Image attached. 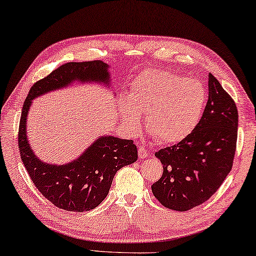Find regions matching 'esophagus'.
I'll return each mask as SVG.
<instances>
[{
  "instance_id": "obj_1",
  "label": "esophagus",
  "mask_w": 256,
  "mask_h": 256,
  "mask_svg": "<svg viewBox=\"0 0 256 256\" xmlns=\"http://www.w3.org/2000/svg\"><path fill=\"white\" fill-rule=\"evenodd\" d=\"M148 150L146 148H145L144 146H140L138 148V156H140V159H145V158H148Z\"/></svg>"
}]
</instances>
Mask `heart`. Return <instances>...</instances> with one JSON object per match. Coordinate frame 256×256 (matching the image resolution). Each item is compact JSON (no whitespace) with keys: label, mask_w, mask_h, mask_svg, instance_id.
Returning <instances> with one entry per match:
<instances>
[{"label":"heart","mask_w":256,"mask_h":256,"mask_svg":"<svg viewBox=\"0 0 256 256\" xmlns=\"http://www.w3.org/2000/svg\"><path fill=\"white\" fill-rule=\"evenodd\" d=\"M207 90L202 82L161 70H148L134 80L130 96L124 98L122 113L134 130L146 113L148 132L162 144L186 140L202 120Z\"/></svg>","instance_id":"heart-1"}]
</instances>
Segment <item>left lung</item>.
<instances>
[{
    "instance_id": "1",
    "label": "left lung",
    "mask_w": 256,
    "mask_h": 256,
    "mask_svg": "<svg viewBox=\"0 0 256 256\" xmlns=\"http://www.w3.org/2000/svg\"><path fill=\"white\" fill-rule=\"evenodd\" d=\"M237 132L234 100L210 73L208 100L198 126L186 140L154 154L164 172L151 188L161 205L186 212L210 199L232 168Z\"/></svg>"
}]
</instances>
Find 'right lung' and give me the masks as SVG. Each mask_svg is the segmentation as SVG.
Returning a JSON list of instances; mask_svg holds the SVG:
<instances>
[{
	"mask_svg": "<svg viewBox=\"0 0 256 256\" xmlns=\"http://www.w3.org/2000/svg\"><path fill=\"white\" fill-rule=\"evenodd\" d=\"M108 65L100 60L66 62L32 86L19 122L18 146L24 166L34 186L54 206L68 212H86L97 207L108 196L116 172L137 160L132 140L102 136L68 164H46L34 154L26 135V122L32 100L73 82H103L108 84Z\"/></svg>",
	"mask_w": 256,
	"mask_h": 256,
	"instance_id": "add662e5",
	"label": "right lung"
}]
</instances>
